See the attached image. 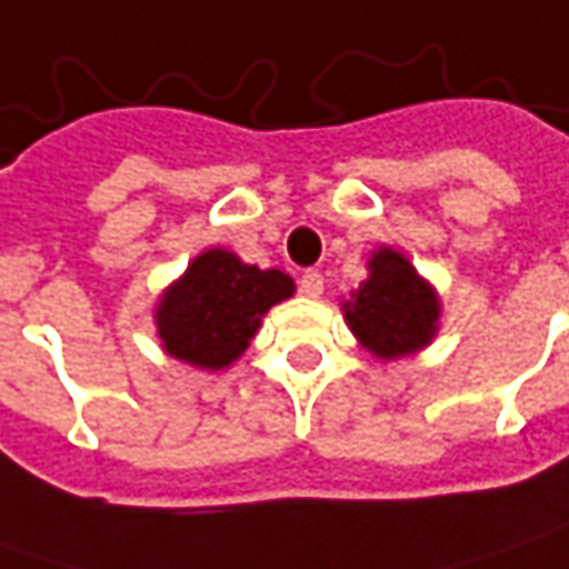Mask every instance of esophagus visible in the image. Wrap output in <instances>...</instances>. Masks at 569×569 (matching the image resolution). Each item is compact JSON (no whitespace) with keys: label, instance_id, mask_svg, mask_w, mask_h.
Masks as SVG:
<instances>
[{"label":"esophagus","instance_id":"1","mask_svg":"<svg viewBox=\"0 0 569 569\" xmlns=\"http://www.w3.org/2000/svg\"><path fill=\"white\" fill-rule=\"evenodd\" d=\"M300 291H303L307 297L322 295V274H319V272H303V278H300Z\"/></svg>","mask_w":569,"mask_h":569}]
</instances>
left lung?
I'll use <instances>...</instances> for the list:
<instances>
[{
	"label": "left lung",
	"instance_id": "1",
	"mask_svg": "<svg viewBox=\"0 0 569 569\" xmlns=\"http://www.w3.org/2000/svg\"><path fill=\"white\" fill-rule=\"evenodd\" d=\"M341 313L361 348L380 361H399L437 339L443 303L402 250L377 247L367 259V281L341 303Z\"/></svg>",
	"mask_w": 569,
	"mask_h": 569
}]
</instances>
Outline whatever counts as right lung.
<instances>
[{
    "mask_svg": "<svg viewBox=\"0 0 569 569\" xmlns=\"http://www.w3.org/2000/svg\"><path fill=\"white\" fill-rule=\"evenodd\" d=\"M288 297H295L291 274L211 247L158 297V339L170 358L196 370H224L250 348L262 317Z\"/></svg>",
    "mask_w": 569,
    "mask_h": 569,
    "instance_id": "obj_1",
    "label": "right lung"
}]
</instances>
